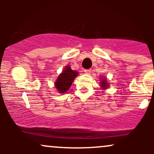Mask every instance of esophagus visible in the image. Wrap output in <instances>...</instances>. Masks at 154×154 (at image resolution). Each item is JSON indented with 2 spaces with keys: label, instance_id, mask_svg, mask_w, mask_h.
<instances>
[{
  "label": "esophagus",
  "instance_id": "obj_1",
  "mask_svg": "<svg viewBox=\"0 0 154 154\" xmlns=\"http://www.w3.org/2000/svg\"><path fill=\"white\" fill-rule=\"evenodd\" d=\"M84 72L85 74H88V75H89V74H91V69H85L84 70Z\"/></svg>",
  "mask_w": 154,
  "mask_h": 154
}]
</instances>
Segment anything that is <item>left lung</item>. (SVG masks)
Here are the masks:
<instances>
[{
  "mask_svg": "<svg viewBox=\"0 0 154 154\" xmlns=\"http://www.w3.org/2000/svg\"><path fill=\"white\" fill-rule=\"evenodd\" d=\"M100 87L103 91H105L109 88V82H108L106 77H100Z\"/></svg>",
  "mask_w": 154,
  "mask_h": 154,
  "instance_id": "1",
  "label": "left lung"
}]
</instances>
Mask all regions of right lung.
<instances>
[{"label": "right lung", "mask_w": 154, "mask_h": 154, "mask_svg": "<svg viewBox=\"0 0 154 154\" xmlns=\"http://www.w3.org/2000/svg\"><path fill=\"white\" fill-rule=\"evenodd\" d=\"M79 75V72L72 70L69 65H66L62 72L58 76L54 83L55 88L61 94L66 93L71 87L74 79Z\"/></svg>", "instance_id": "1"}]
</instances>
